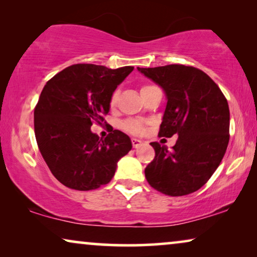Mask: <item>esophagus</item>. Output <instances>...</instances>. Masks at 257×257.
Returning a JSON list of instances; mask_svg holds the SVG:
<instances>
[{
    "label": "esophagus",
    "instance_id": "obj_1",
    "mask_svg": "<svg viewBox=\"0 0 257 257\" xmlns=\"http://www.w3.org/2000/svg\"><path fill=\"white\" fill-rule=\"evenodd\" d=\"M142 144H143L142 140L132 138V145H133V147H135V149H138L139 146H142Z\"/></svg>",
    "mask_w": 257,
    "mask_h": 257
}]
</instances>
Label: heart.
<instances>
[{
  "label": "heart",
  "mask_w": 257,
  "mask_h": 257,
  "mask_svg": "<svg viewBox=\"0 0 257 257\" xmlns=\"http://www.w3.org/2000/svg\"><path fill=\"white\" fill-rule=\"evenodd\" d=\"M152 85H144L142 87V91H145L147 89H150V87ZM118 96H119V91L115 90L113 93H112V96L110 98V106L111 107H114L115 104H117V100H118ZM121 127L125 130L126 132L128 133H132V135H142L144 132V124L143 121L140 120H136V119H130V120H126L121 124Z\"/></svg>",
  "instance_id": "1"
}]
</instances>
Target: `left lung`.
Listing matches in <instances>:
<instances>
[{
  "label": "left lung",
  "mask_w": 257,
  "mask_h": 257,
  "mask_svg": "<svg viewBox=\"0 0 257 257\" xmlns=\"http://www.w3.org/2000/svg\"><path fill=\"white\" fill-rule=\"evenodd\" d=\"M138 71L166 94L159 136H179L171 151L151 143L156 157L145 168L146 180L166 195L191 194L209 180L226 153L229 142L226 97L207 73L193 66L171 64Z\"/></svg>",
  "instance_id": "1"
}]
</instances>
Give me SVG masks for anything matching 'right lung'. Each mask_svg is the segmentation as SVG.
I'll return each mask as SVG.
<instances>
[{"instance_id":"right-lung-1","label":"right lung","mask_w":257,"mask_h":257,"mask_svg":"<svg viewBox=\"0 0 257 257\" xmlns=\"http://www.w3.org/2000/svg\"><path fill=\"white\" fill-rule=\"evenodd\" d=\"M133 66L75 64L52 77L34 111L37 145L51 173L66 187L91 191L113 178L131 139L113 130L105 139L91 131L110 111V98Z\"/></svg>"}]
</instances>
